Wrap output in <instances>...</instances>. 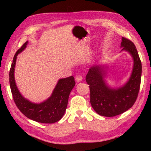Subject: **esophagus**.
I'll list each match as a JSON object with an SVG mask.
<instances>
[{
    "mask_svg": "<svg viewBox=\"0 0 151 151\" xmlns=\"http://www.w3.org/2000/svg\"><path fill=\"white\" fill-rule=\"evenodd\" d=\"M82 75H77L76 76V78H75V80H76V81L77 82H81V81H82Z\"/></svg>",
    "mask_w": 151,
    "mask_h": 151,
    "instance_id": "1",
    "label": "esophagus"
}]
</instances>
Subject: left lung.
Returning <instances> with one entry per match:
<instances>
[{
    "instance_id": "obj_1",
    "label": "left lung",
    "mask_w": 151,
    "mask_h": 151,
    "mask_svg": "<svg viewBox=\"0 0 151 151\" xmlns=\"http://www.w3.org/2000/svg\"><path fill=\"white\" fill-rule=\"evenodd\" d=\"M122 50H126L132 56L134 66L130 77L123 87L114 89L106 84V71L101 65H93L89 69L86 81L89 85L90 102L97 113L104 117H114L124 113L132 106L137 99L140 88L142 62L132 41L122 37Z\"/></svg>"
}]
</instances>
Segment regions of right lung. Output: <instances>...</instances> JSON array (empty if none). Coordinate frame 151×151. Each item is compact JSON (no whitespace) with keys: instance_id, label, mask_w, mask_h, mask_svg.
Segmentation results:
<instances>
[{"instance_id":"right-lung-1","label":"right lung","mask_w":151,"mask_h":151,"mask_svg":"<svg viewBox=\"0 0 151 151\" xmlns=\"http://www.w3.org/2000/svg\"><path fill=\"white\" fill-rule=\"evenodd\" d=\"M28 41L16 52L9 70V85L15 103L27 117L42 123H54L60 120L66 110L70 91L75 86L73 76L60 79L50 97L41 103L31 102L22 97L15 84L14 77L15 66L18 54L27 45Z\"/></svg>"}]
</instances>
